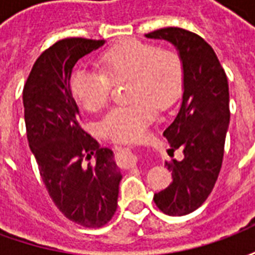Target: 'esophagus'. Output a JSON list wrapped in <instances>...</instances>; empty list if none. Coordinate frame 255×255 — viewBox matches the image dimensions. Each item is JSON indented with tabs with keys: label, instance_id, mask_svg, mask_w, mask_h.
Instances as JSON below:
<instances>
[{
	"label": "esophagus",
	"instance_id": "34e87169",
	"mask_svg": "<svg viewBox=\"0 0 255 255\" xmlns=\"http://www.w3.org/2000/svg\"><path fill=\"white\" fill-rule=\"evenodd\" d=\"M119 161L124 168H132L136 162V157L131 151H122L119 153Z\"/></svg>",
	"mask_w": 255,
	"mask_h": 255
}]
</instances>
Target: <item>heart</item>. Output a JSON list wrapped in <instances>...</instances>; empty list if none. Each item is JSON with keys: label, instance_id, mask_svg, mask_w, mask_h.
I'll use <instances>...</instances> for the list:
<instances>
[{"label": "heart", "instance_id": "1", "mask_svg": "<svg viewBox=\"0 0 255 255\" xmlns=\"http://www.w3.org/2000/svg\"><path fill=\"white\" fill-rule=\"evenodd\" d=\"M98 67L101 72L76 68L69 90L83 109L97 112L108 101L111 83L128 80L126 101L131 104L111 109L98 124L101 135L116 142L139 138L154 120V106L164 111L182 91V58L153 43L122 42L101 54Z\"/></svg>", "mask_w": 255, "mask_h": 255}]
</instances>
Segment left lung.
<instances>
[{
	"label": "left lung",
	"mask_w": 255,
	"mask_h": 255,
	"mask_svg": "<svg viewBox=\"0 0 255 255\" xmlns=\"http://www.w3.org/2000/svg\"><path fill=\"white\" fill-rule=\"evenodd\" d=\"M146 38L172 43L183 63L182 105L164 136L168 153L182 149L184 157L165 162L173 180L154 202L168 216H184L206 201L219 177L230 126L228 80L212 46L191 31L168 27Z\"/></svg>",
	"instance_id": "obj_1"
}]
</instances>
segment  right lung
<instances>
[{
    "label": "right lung",
    "instance_id": "1",
    "mask_svg": "<svg viewBox=\"0 0 255 255\" xmlns=\"http://www.w3.org/2000/svg\"><path fill=\"white\" fill-rule=\"evenodd\" d=\"M105 41L67 38L42 53L23 90L28 144L49 195L76 224L100 228L117 209L122 172L113 151L80 127V112L69 90L79 60ZM95 155V160L86 164Z\"/></svg>",
    "mask_w": 255,
    "mask_h": 255
}]
</instances>
